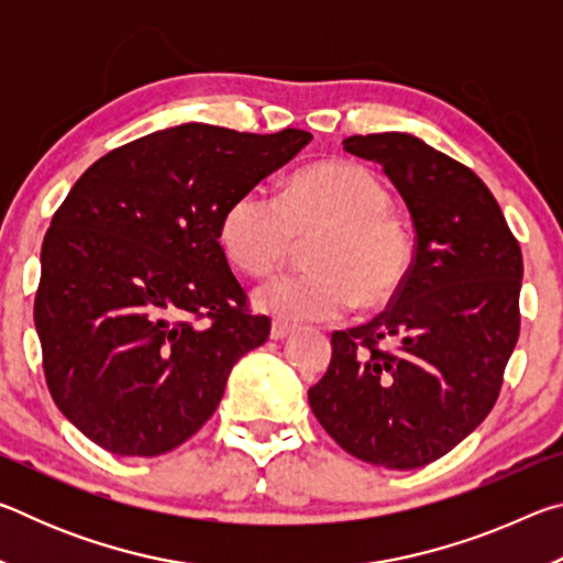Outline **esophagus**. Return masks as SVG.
<instances>
[{
  "label": "esophagus",
  "mask_w": 563,
  "mask_h": 563,
  "mask_svg": "<svg viewBox=\"0 0 563 563\" xmlns=\"http://www.w3.org/2000/svg\"><path fill=\"white\" fill-rule=\"evenodd\" d=\"M290 332H292V325H288V322H283V320H275L273 328H271V338L283 340V338H288Z\"/></svg>",
  "instance_id": "obj_1"
}]
</instances>
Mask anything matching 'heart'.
<instances>
[{
	"instance_id": "b5f03b06",
	"label": "heart",
	"mask_w": 563,
	"mask_h": 563,
	"mask_svg": "<svg viewBox=\"0 0 563 563\" xmlns=\"http://www.w3.org/2000/svg\"><path fill=\"white\" fill-rule=\"evenodd\" d=\"M375 170L338 161L295 174L283 194L265 186L238 194L218 238L235 268L265 275L310 243L312 268L288 271L255 290V305L275 318L335 320L360 302L383 308L402 292L415 268L417 241Z\"/></svg>"
}]
</instances>
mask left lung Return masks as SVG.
Wrapping results in <instances>:
<instances>
[{"label": "left lung", "mask_w": 563, "mask_h": 563, "mask_svg": "<svg viewBox=\"0 0 563 563\" xmlns=\"http://www.w3.org/2000/svg\"><path fill=\"white\" fill-rule=\"evenodd\" d=\"M342 146L383 166L405 198L417 258L387 310L332 332L310 409L357 460L417 470L454 450L497 402L519 340L521 247L492 190L460 161L397 131Z\"/></svg>", "instance_id": "1"}]
</instances>
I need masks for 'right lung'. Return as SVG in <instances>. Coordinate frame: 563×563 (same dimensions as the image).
Listing matches in <instances>:
<instances>
[{"mask_svg":"<svg viewBox=\"0 0 563 563\" xmlns=\"http://www.w3.org/2000/svg\"><path fill=\"white\" fill-rule=\"evenodd\" d=\"M312 133L184 123L109 151L56 208L34 325L49 395L93 444L158 456L213 417L225 379L271 335L228 265V203Z\"/></svg>","mask_w":563,"mask_h":563,"instance_id":"1","label":"right lung"}]
</instances>
